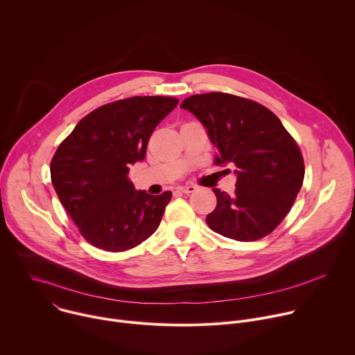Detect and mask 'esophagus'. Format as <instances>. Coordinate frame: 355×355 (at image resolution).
Returning <instances> with one entry per match:
<instances>
[{"instance_id": "obj_1", "label": "esophagus", "mask_w": 355, "mask_h": 355, "mask_svg": "<svg viewBox=\"0 0 355 355\" xmlns=\"http://www.w3.org/2000/svg\"><path fill=\"white\" fill-rule=\"evenodd\" d=\"M178 189L184 193H192L196 189V187L195 185H181V187H178Z\"/></svg>"}]
</instances>
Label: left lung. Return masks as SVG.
Masks as SVG:
<instances>
[{
	"label": "left lung",
	"mask_w": 355,
	"mask_h": 355,
	"mask_svg": "<svg viewBox=\"0 0 355 355\" xmlns=\"http://www.w3.org/2000/svg\"><path fill=\"white\" fill-rule=\"evenodd\" d=\"M181 108L192 112L218 148L215 163L236 166L232 195L214 189L218 205L208 226L237 241L270 234L291 211L305 177L295 139L264 105L226 92L195 94Z\"/></svg>",
	"instance_id": "8db88e82"
}]
</instances>
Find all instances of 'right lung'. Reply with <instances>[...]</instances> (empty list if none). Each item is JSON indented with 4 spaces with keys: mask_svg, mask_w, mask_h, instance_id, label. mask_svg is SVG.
Instances as JSON below:
<instances>
[{
    "mask_svg": "<svg viewBox=\"0 0 355 355\" xmlns=\"http://www.w3.org/2000/svg\"><path fill=\"white\" fill-rule=\"evenodd\" d=\"M173 96H132L94 110L60 143L50 177L62 205L94 247L119 252L153 234L171 192L136 191L129 167L146 156L156 126L177 107Z\"/></svg>",
    "mask_w": 355,
    "mask_h": 355,
    "instance_id": "1",
    "label": "right lung"
}]
</instances>
